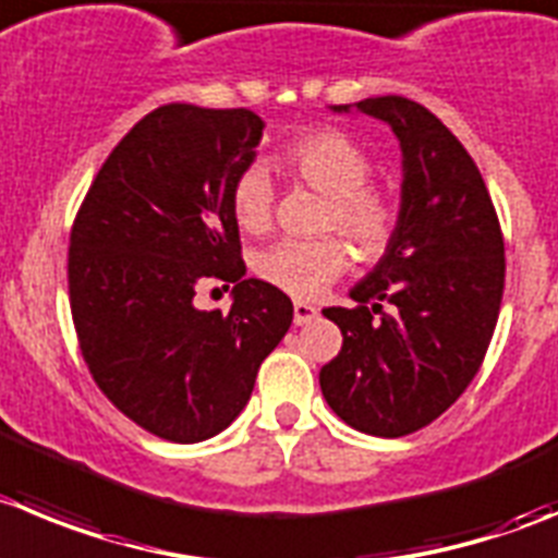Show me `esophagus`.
<instances>
[{
	"mask_svg": "<svg viewBox=\"0 0 558 558\" xmlns=\"http://www.w3.org/2000/svg\"><path fill=\"white\" fill-rule=\"evenodd\" d=\"M317 317V310L312 304H306V301H295L293 304V323L295 326H306V323H312Z\"/></svg>",
	"mask_w": 558,
	"mask_h": 558,
	"instance_id": "1",
	"label": "esophagus"
}]
</instances>
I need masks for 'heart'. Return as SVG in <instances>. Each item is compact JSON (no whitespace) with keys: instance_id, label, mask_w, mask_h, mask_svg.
<instances>
[{"instance_id":"b5f03b06","label":"heart","mask_w":558,"mask_h":558,"mask_svg":"<svg viewBox=\"0 0 558 558\" xmlns=\"http://www.w3.org/2000/svg\"><path fill=\"white\" fill-rule=\"evenodd\" d=\"M276 169L290 180L326 194L323 232H342L359 254L380 257L397 232L391 196L373 185L375 163L355 140L337 129L310 131L288 142L276 156ZM230 210L243 232L259 235L274 221V185L263 169L248 167L230 189ZM348 268V248L339 238L315 241L284 238L254 254V274L295 299H317Z\"/></svg>"}]
</instances>
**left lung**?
I'll return each instance as SVG.
<instances>
[{
    "mask_svg": "<svg viewBox=\"0 0 558 558\" xmlns=\"http://www.w3.org/2000/svg\"><path fill=\"white\" fill-rule=\"evenodd\" d=\"M355 109L400 140L402 205L384 259L350 290L353 310H323L342 350L320 369V389L350 427L400 438L435 422L480 373L501 310L504 235L474 158L433 111L402 95Z\"/></svg>",
    "mask_w": 558,
    "mask_h": 558,
    "instance_id": "8db88e82",
    "label": "left lung"
}]
</instances>
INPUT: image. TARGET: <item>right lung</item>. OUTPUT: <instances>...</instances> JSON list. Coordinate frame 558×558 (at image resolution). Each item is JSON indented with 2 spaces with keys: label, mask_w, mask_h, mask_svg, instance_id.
<instances>
[{
  "label": "right lung",
  "mask_w": 558,
  "mask_h": 558,
  "mask_svg": "<svg viewBox=\"0 0 558 558\" xmlns=\"http://www.w3.org/2000/svg\"><path fill=\"white\" fill-rule=\"evenodd\" d=\"M263 117L167 104L145 114L95 174L68 248L78 348L98 389L163 441L221 433L293 323L282 290L243 279L230 189L252 167ZM233 288L230 313L195 288Z\"/></svg>",
  "instance_id": "right-lung-1"
}]
</instances>
